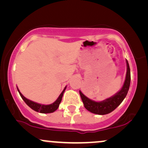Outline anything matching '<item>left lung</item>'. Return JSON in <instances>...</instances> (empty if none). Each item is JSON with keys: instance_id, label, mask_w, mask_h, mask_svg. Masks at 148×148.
Wrapping results in <instances>:
<instances>
[{"instance_id": "1", "label": "left lung", "mask_w": 148, "mask_h": 148, "mask_svg": "<svg viewBox=\"0 0 148 148\" xmlns=\"http://www.w3.org/2000/svg\"><path fill=\"white\" fill-rule=\"evenodd\" d=\"M127 62V74L125 77V81L124 83L123 88H121L118 92L114 95L103 100L101 101H95L90 99L87 97L85 96L81 91H79L80 96L84 103L85 108L91 113L98 115H106L114 111L122 101H123L125 97L127 96L129 89H130L131 75L130 68L129 65L128 61L126 60Z\"/></svg>"}]
</instances>
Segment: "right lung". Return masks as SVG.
Returning a JSON list of instances; mask_svg holds the SVG:
<instances>
[{"mask_svg": "<svg viewBox=\"0 0 148 148\" xmlns=\"http://www.w3.org/2000/svg\"><path fill=\"white\" fill-rule=\"evenodd\" d=\"M65 89H66V87L64 88V90H62V92H61V94L59 95L58 98V99L56 100L53 103H51V104L44 105V104H40V103H38L36 102H34V101H31V100L26 99V98H25V97L23 96L21 92H20L19 90H18V89L17 88L18 92H19V95H21V98L23 99V101H25V103H26L30 108H31L32 109L34 110V111L37 112H40V113H53V112H54L55 111H56L58 108L59 105H60L61 101H62V96H63V93L64 90H65Z\"/></svg>", "mask_w": 148, "mask_h": 148, "instance_id": "obj_1", "label": "right lung"}]
</instances>
